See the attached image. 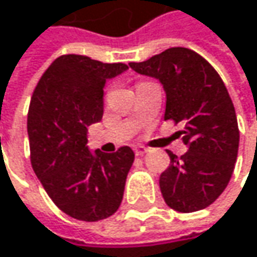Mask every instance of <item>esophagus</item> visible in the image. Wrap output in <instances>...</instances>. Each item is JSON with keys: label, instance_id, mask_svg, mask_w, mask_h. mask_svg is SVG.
I'll use <instances>...</instances> for the list:
<instances>
[{"label": "esophagus", "instance_id": "34e87169", "mask_svg": "<svg viewBox=\"0 0 257 257\" xmlns=\"http://www.w3.org/2000/svg\"><path fill=\"white\" fill-rule=\"evenodd\" d=\"M134 152H135L137 156H143V155H146V153L149 152V149H147L146 146H135Z\"/></svg>", "mask_w": 257, "mask_h": 257}]
</instances>
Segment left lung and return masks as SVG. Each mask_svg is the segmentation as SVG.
Segmentation results:
<instances>
[{
  "label": "left lung",
  "mask_w": 257,
  "mask_h": 257,
  "mask_svg": "<svg viewBox=\"0 0 257 257\" xmlns=\"http://www.w3.org/2000/svg\"><path fill=\"white\" fill-rule=\"evenodd\" d=\"M138 74L158 78L167 93L165 120L184 123L180 131L187 152L171 164L159 186L168 207L192 213L213 204L232 177L239 131L223 80L196 52L171 47L144 62H131Z\"/></svg>",
  "instance_id": "obj_1"
}]
</instances>
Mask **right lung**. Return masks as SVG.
Segmentation results:
<instances>
[{
	"mask_svg": "<svg viewBox=\"0 0 257 257\" xmlns=\"http://www.w3.org/2000/svg\"><path fill=\"white\" fill-rule=\"evenodd\" d=\"M128 70L81 55H62L41 76L29 104L31 165L55 205L84 222L120 207L134 164L128 146L114 153L87 149V126L102 119L107 80Z\"/></svg>",
	"mask_w": 257,
	"mask_h": 257,
	"instance_id": "obj_1",
	"label": "right lung"
}]
</instances>
